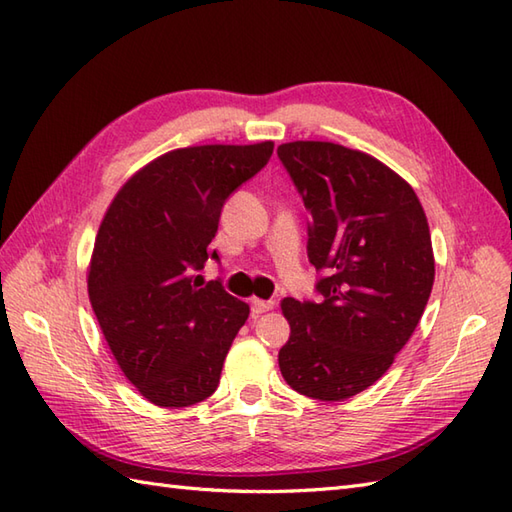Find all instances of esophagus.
Instances as JSON below:
<instances>
[{
  "label": "esophagus",
  "mask_w": 512,
  "mask_h": 512,
  "mask_svg": "<svg viewBox=\"0 0 512 512\" xmlns=\"http://www.w3.org/2000/svg\"><path fill=\"white\" fill-rule=\"evenodd\" d=\"M271 309H274V302H271V300H258V298L252 300V315L267 313Z\"/></svg>",
  "instance_id": "1"
}]
</instances>
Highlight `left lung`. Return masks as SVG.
I'll return each instance as SVG.
<instances>
[{"instance_id":"8db88e82","label":"left lung","mask_w":512,"mask_h":512,"mask_svg":"<svg viewBox=\"0 0 512 512\" xmlns=\"http://www.w3.org/2000/svg\"><path fill=\"white\" fill-rule=\"evenodd\" d=\"M311 214L317 302L282 300L289 342L278 363L295 392L344 401L379 381L423 317L434 249L414 188L368 153L333 142L278 146Z\"/></svg>"}]
</instances>
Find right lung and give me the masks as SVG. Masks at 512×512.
Instances as JSON below:
<instances>
[{
  "mask_svg": "<svg viewBox=\"0 0 512 512\" xmlns=\"http://www.w3.org/2000/svg\"><path fill=\"white\" fill-rule=\"evenodd\" d=\"M274 142L177 149L140 168L105 212L87 291L100 331L135 390L160 407L217 390L249 306L219 280L195 285L232 192L263 168Z\"/></svg>",
  "mask_w": 512,
  "mask_h": 512,
  "instance_id": "add662e5",
  "label": "right lung"
}]
</instances>
